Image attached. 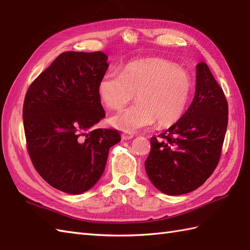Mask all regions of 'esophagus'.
<instances>
[{
  "label": "esophagus",
  "instance_id": "34e87169",
  "mask_svg": "<svg viewBox=\"0 0 250 250\" xmlns=\"http://www.w3.org/2000/svg\"><path fill=\"white\" fill-rule=\"evenodd\" d=\"M132 138H133L132 133H122V139L123 140H129Z\"/></svg>",
  "mask_w": 250,
  "mask_h": 250
}]
</instances>
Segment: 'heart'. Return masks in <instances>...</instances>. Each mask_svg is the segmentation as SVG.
Returning <instances> with one entry per match:
<instances>
[{"mask_svg":"<svg viewBox=\"0 0 250 250\" xmlns=\"http://www.w3.org/2000/svg\"><path fill=\"white\" fill-rule=\"evenodd\" d=\"M193 78L175 62L160 58L133 60L120 72L110 69L99 82L97 91L111 110L124 108L137 93L138 103L112 115L115 128L133 132L155 123L171 126L178 122L190 105Z\"/></svg>","mask_w":250,"mask_h":250,"instance_id":"b5f03b06","label":"heart"}]
</instances>
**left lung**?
Masks as SVG:
<instances>
[{"mask_svg": "<svg viewBox=\"0 0 250 250\" xmlns=\"http://www.w3.org/2000/svg\"><path fill=\"white\" fill-rule=\"evenodd\" d=\"M227 125L226 96L209 66L199 62L191 106L159 138H150L145 161L149 180L167 195L196 190L217 167Z\"/></svg>", "mask_w": 250, "mask_h": 250, "instance_id": "obj_1", "label": "left lung"}]
</instances>
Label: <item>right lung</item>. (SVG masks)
Segmentation results:
<instances>
[{
	"label": "right lung",
	"instance_id": "add662e5",
	"mask_svg": "<svg viewBox=\"0 0 250 250\" xmlns=\"http://www.w3.org/2000/svg\"><path fill=\"white\" fill-rule=\"evenodd\" d=\"M102 52H64L30 83L23 104L26 147L36 171L69 194L92 188L106 167L117 129L93 125L105 118L97 86L108 69Z\"/></svg>",
	"mask_w": 250,
	"mask_h": 250
}]
</instances>
